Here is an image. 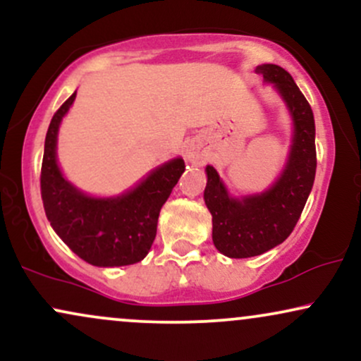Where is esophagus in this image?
Masks as SVG:
<instances>
[{
	"label": "esophagus",
	"mask_w": 361,
	"mask_h": 361,
	"mask_svg": "<svg viewBox=\"0 0 361 361\" xmlns=\"http://www.w3.org/2000/svg\"><path fill=\"white\" fill-rule=\"evenodd\" d=\"M185 157H186V161L192 164L204 163L205 147H204V144H202V140H198V139L190 140L188 146H186V149H185Z\"/></svg>",
	"instance_id": "1"
}]
</instances>
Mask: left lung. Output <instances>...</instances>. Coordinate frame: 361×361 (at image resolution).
<instances>
[{"instance_id":"8db88e82","label":"left lung","mask_w":361,"mask_h":361,"mask_svg":"<svg viewBox=\"0 0 361 361\" xmlns=\"http://www.w3.org/2000/svg\"><path fill=\"white\" fill-rule=\"evenodd\" d=\"M256 71L273 85L292 118V139L285 166L267 190L233 195L217 169L207 166L204 200L212 214L214 246L227 258H251L288 238L299 221L316 178V126L310 105L293 78L276 64Z\"/></svg>"}]
</instances>
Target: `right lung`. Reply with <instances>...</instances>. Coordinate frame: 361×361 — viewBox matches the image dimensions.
<instances>
[{
	"label": "right lung",
	"mask_w": 361,
	"mask_h": 361,
	"mask_svg": "<svg viewBox=\"0 0 361 361\" xmlns=\"http://www.w3.org/2000/svg\"><path fill=\"white\" fill-rule=\"evenodd\" d=\"M74 100L76 91L54 114L45 135L40 176L45 215L56 234L86 263L100 268L139 263L154 243L161 207L185 171V161L173 157L114 197L82 192L64 176L57 161L59 127Z\"/></svg>",
	"instance_id": "obj_1"
}]
</instances>
